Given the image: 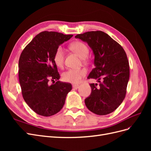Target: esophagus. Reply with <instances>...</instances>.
Here are the masks:
<instances>
[{
    "label": "esophagus",
    "mask_w": 151,
    "mask_h": 151,
    "mask_svg": "<svg viewBox=\"0 0 151 151\" xmlns=\"http://www.w3.org/2000/svg\"><path fill=\"white\" fill-rule=\"evenodd\" d=\"M72 88H74V89H78V88H79V85H77V84H74V85L72 86Z\"/></svg>",
    "instance_id": "34e87169"
}]
</instances>
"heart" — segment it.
Here are the masks:
<instances>
[{"label":"heart","mask_w":151,"mask_h":151,"mask_svg":"<svg viewBox=\"0 0 151 151\" xmlns=\"http://www.w3.org/2000/svg\"><path fill=\"white\" fill-rule=\"evenodd\" d=\"M70 48L73 52H76L78 55L83 58L84 61L88 60L89 48L86 43L81 41H77L70 45ZM65 58L64 50L62 47H58L55 52L53 60L56 65L58 67H62L63 65ZM87 74L86 68H79V69H72L70 68L62 74L63 80L73 84H77L80 82L81 79Z\"/></svg>","instance_id":"1"}]
</instances>
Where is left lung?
<instances>
[{"instance_id": "obj_1", "label": "left lung", "mask_w": 151, "mask_h": 151, "mask_svg": "<svg viewBox=\"0 0 151 151\" xmlns=\"http://www.w3.org/2000/svg\"><path fill=\"white\" fill-rule=\"evenodd\" d=\"M75 38L88 43L94 54L95 67L88 79L99 83L91 84V93L85 99L89 110L98 115L113 112L125 98L130 76L129 63L124 49L101 31H88Z\"/></svg>"}]
</instances>
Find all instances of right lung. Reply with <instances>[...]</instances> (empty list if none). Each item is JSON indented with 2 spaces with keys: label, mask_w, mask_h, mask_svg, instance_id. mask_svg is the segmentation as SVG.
Wrapping results in <instances>:
<instances>
[{
  "label": "right lung",
  "mask_w": 151,
  "mask_h": 151,
  "mask_svg": "<svg viewBox=\"0 0 151 151\" xmlns=\"http://www.w3.org/2000/svg\"><path fill=\"white\" fill-rule=\"evenodd\" d=\"M72 36L55 31L41 32L21 54L18 67L22 97L40 115L50 116L60 111L72 89L71 84L58 81L60 74L53 56L59 45ZM50 81L54 83L50 85Z\"/></svg>",
  "instance_id": "1"
}]
</instances>
